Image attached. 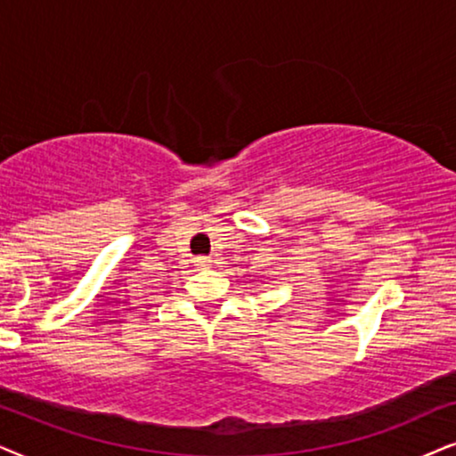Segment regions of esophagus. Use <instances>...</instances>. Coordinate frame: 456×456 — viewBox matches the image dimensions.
Instances as JSON below:
<instances>
[{"label":"esophagus","mask_w":456,"mask_h":456,"mask_svg":"<svg viewBox=\"0 0 456 456\" xmlns=\"http://www.w3.org/2000/svg\"><path fill=\"white\" fill-rule=\"evenodd\" d=\"M198 260V265H202V266H208L212 260L210 258H204V256H200V258H196Z\"/></svg>","instance_id":"esophagus-1"}]
</instances>
